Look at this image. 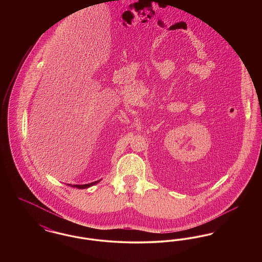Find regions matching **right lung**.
<instances>
[{
    "label": "right lung",
    "instance_id": "right-lung-1",
    "mask_svg": "<svg viewBox=\"0 0 262 262\" xmlns=\"http://www.w3.org/2000/svg\"><path fill=\"white\" fill-rule=\"evenodd\" d=\"M99 181H96V182H93V183H90V184H85V185H73V186H71V185H68V186H71V187H76V188H88L89 187H92V186H94V185H96V184H98L99 183Z\"/></svg>",
    "mask_w": 262,
    "mask_h": 262
}]
</instances>
